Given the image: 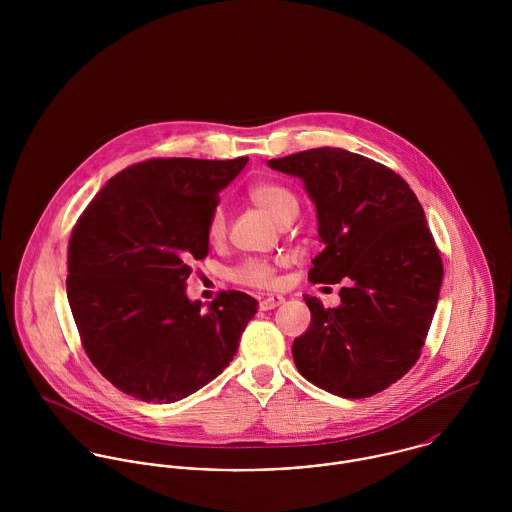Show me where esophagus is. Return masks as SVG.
I'll list each match as a JSON object with an SVG mask.
<instances>
[{"label": "esophagus", "instance_id": "obj_1", "mask_svg": "<svg viewBox=\"0 0 512 512\" xmlns=\"http://www.w3.org/2000/svg\"><path fill=\"white\" fill-rule=\"evenodd\" d=\"M282 303H284V297H282V295H270V297H266V299L260 301V309H262V311H270V309H276V307L282 305Z\"/></svg>", "mask_w": 512, "mask_h": 512}]
</instances>
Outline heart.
I'll use <instances>...</instances> for the list:
<instances>
[{"label": "heart", "mask_w": 512, "mask_h": 512, "mask_svg": "<svg viewBox=\"0 0 512 512\" xmlns=\"http://www.w3.org/2000/svg\"><path fill=\"white\" fill-rule=\"evenodd\" d=\"M248 199L254 203L268 219L274 222H282L293 211H297V197L290 187L276 183V181H260L254 183L248 189ZM226 236V220L222 209L217 207L207 224V238L211 244H220ZM236 280L246 284V286H258V288H268L276 282L274 268L266 262H246L242 268L236 272Z\"/></svg>", "instance_id": "b5f03b06"}]
</instances>
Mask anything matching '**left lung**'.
Returning a JSON list of instances; mask_svg holds the SVG:
<instances>
[{
	"label": "left lung",
	"instance_id": "obj_1",
	"mask_svg": "<svg viewBox=\"0 0 512 512\" xmlns=\"http://www.w3.org/2000/svg\"><path fill=\"white\" fill-rule=\"evenodd\" d=\"M303 181L323 244L309 282L339 284L341 305L303 295L311 323L293 363L315 386L368 398L416 365L438 305L443 266L424 209L392 169L339 147L270 159Z\"/></svg>",
	"mask_w": 512,
	"mask_h": 512
}]
</instances>
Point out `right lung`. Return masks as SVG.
I'll use <instances>...</instances> for the list:
<instances>
[{
	"label": "right lung",
	"mask_w": 512,
	"mask_h": 512,
	"mask_svg": "<svg viewBox=\"0 0 512 512\" xmlns=\"http://www.w3.org/2000/svg\"><path fill=\"white\" fill-rule=\"evenodd\" d=\"M246 163L171 157L130 165L76 220L67 258L74 323L92 365L124 394L177 402L236 355L258 301L230 290L203 311L187 297V278L209 254L220 191Z\"/></svg>",
	"instance_id": "obj_1"
}]
</instances>
